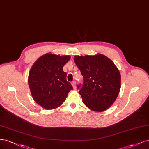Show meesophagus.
<instances>
[{"label": "esophagus", "mask_w": 149, "mask_h": 149, "mask_svg": "<svg viewBox=\"0 0 149 149\" xmlns=\"http://www.w3.org/2000/svg\"><path fill=\"white\" fill-rule=\"evenodd\" d=\"M71 84H72V85L74 89H75V88H76V86H75L76 83H75V81H72V82L71 83Z\"/></svg>", "instance_id": "34e87169"}]
</instances>
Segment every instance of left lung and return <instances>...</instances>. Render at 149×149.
<instances>
[{"label": "left lung", "mask_w": 149, "mask_h": 149, "mask_svg": "<svg viewBox=\"0 0 149 149\" xmlns=\"http://www.w3.org/2000/svg\"><path fill=\"white\" fill-rule=\"evenodd\" d=\"M83 76L77 85L83 103L91 110L102 112L114 102L121 88V75L114 62L104 55L75 56L74 59Z\"/></svg>", "instance_id": "obj_1"}]
</instances>
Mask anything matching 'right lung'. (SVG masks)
I'll list each match as a JSON object with an SVG mask.
<instances>
[{
  "instance_id": "right-lung-1",
  "label": "right lung",
  "mask_w": 149,
  "mask_h": 149,
  "mask_svg": "<svg viewBox=\"0 0 149 149\" xmlns=\"http://www.w3.org/2000/svg\"><path fill=\"white\" fill-rule=\"evenodd\" d=\"M70 59L67 56L47 53L31 67L28 82L33 98L46 109L59 107L65 100L72 86L66 80L62 68Z\"/></svg>"
}]
</instances>
